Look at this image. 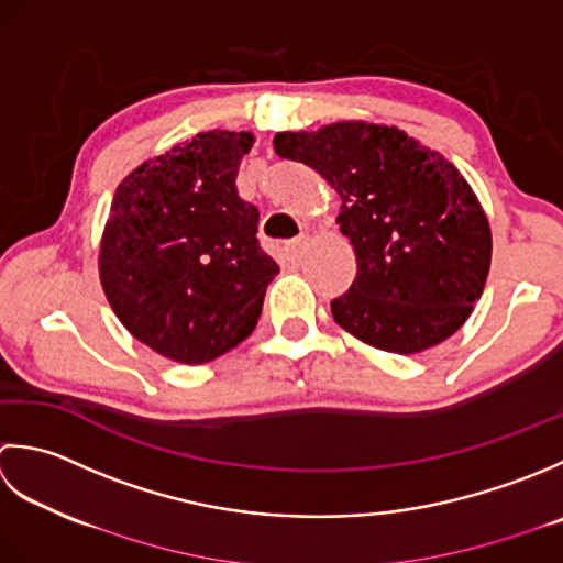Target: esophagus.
Listing matches in <instances>:
<instances>
[{
  "label": "esophagus",
  "mask_w": 563,
  "mask_h": 563,
  "mask_svg": "<svg viewBox=\"0 0 563 563\" xmlns=\"http://www.w3.org/2000/svg\"><path fill=\"white\" fill-rule=\"evenodd\" d=\"M306 247H308V243L301 238V240H294V243L286 245L284 252H286V257H289L291 262H298V260H303Z\"/></svg>",
  "instance_id": "34e87169"
}]
</instances>
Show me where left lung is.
<instances>
[{
	"label": "left lung",
	"mask_w": 563,
	"mask_h": 563,
	"mask_svg": "<svg viewBox=\"0 0 563 563\" xmlns=\"http://www.w3.org/2000/svg\"><path fill=\"white\" fill-rule=\"evenodd\" d=\"M274 153L340 194L357 277L330 311L364 345L416 354L466 323L484 294L493 238L462 172L396 125L338 121L274 135Z\"/></svg>",
	"instance_id": "8db88e82"
}]
</instances>
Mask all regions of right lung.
<instances>
[{"label": "right lung", "mask_w": 563, "mask_h": 563, "mask_svg": "<svg viewBox=\"0 0 563 563\" xmlns=\"http://www.w3.org/2000/svg\"><path fill=\"white\" fill-rule=\"evenodd\" d=\"M252 143L247 131L197 133L113 194L101 289L123 328L172 362L203 364L240 345L279 274L257 243V209L235 187Z\"/></svg>", "instance_id": "right-lung-1"}]
</instances>
